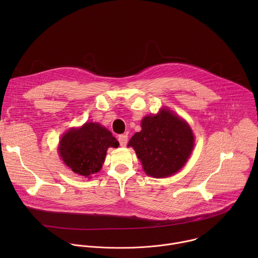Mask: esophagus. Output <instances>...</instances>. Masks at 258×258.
Wrapping results in <instances>:
<instances>
[{
    "label": "esophagus",
    "instance_id": "1",
    "mask_svg": "<svg viewBox=\"0 0 258 258\" xmlns=\"http://www.w3.org/2000/svg\"><path fill=\"white\" fill-rule=\"evenodd\" d=\"M127 140H128L127 135H120V136H118V142H119L121 147H125L126 146Z\"/></svg>",
    "mask_w": 258,
    "mask_h": 258
}]
</instances>
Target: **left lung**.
I'll use <instances>...</instances> for the list:
<instances>
[{"mask_svg": "<svg viewBox=\"0 0 258 258\" xmlns=\"http://www.w3.org/2000/svg\"><path fill=\"white\" fill-rule=\"evenodd\" d=\"M142 131L128 142L144 171L153 177H167L177 172L194 148V135L187 121L167 108L141 121Z\"/></svg>", "mask_w": 258, "mask_h": 258, "instance_id": "1", "label": "left lung"}]
</instances>
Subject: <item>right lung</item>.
I'll list each match as a JSON object with an SVG mask.
<instances>
[{"label":"right lung","instance_id":"obj_1","mask_svg":"<svg viewBox=\"0 0 258 258\" xmlns=\"http://www.w3.org/2000/svg\"><path fill=\"white\" fill-rule=\"evenodd\" d=\"M118 141L111 132L95 122L67 131L59 142L58 151L66 166L84 177L100 171L109 147L117 148Z\"/></svg>","mask_w":258,"mask_h":258}]
</instances>
